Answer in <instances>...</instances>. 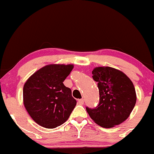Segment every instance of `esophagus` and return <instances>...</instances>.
Listing matches in <instances>:
<instances>
[{"mask_svg": "<svg viewBox=\"0 0 154 154\" xmlns=\"http://www.w3.org/2000/svg\"><path fill=\"white\" fill-rule=\"evenodd\" d=\"M83 103H84V100H83V99H81V100H78V104H80V105H83Z\"/></svg>", "mask_w": 154, "mask_h": 154, "instance_id": "34e87169", "label": "esophagus"}]
</instances>
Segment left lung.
<instances>
[{
	"label": "left lung",
	"mask_w": 154,
	"mask_h": 154,
	"mask_svg": "<svg viewBox=\"0 0 154 154\" xmlns=\"http://www.w3.org/2000/svg\"><path fill=\"white\" fill-rule=\"evenodd\" d=\"M97 82L100 103L86 110L94 123L102 128L119 125L129 117L135 106L137 95L134 85L121 71L109 66H98L92 71Z\"/></svg>",
	"instance_id": "left-lung-1"
}]
</instances>
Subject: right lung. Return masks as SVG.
Listing matches in <instances>:
<instances>
[{
  "label": "right lung",
  "instance_id": "right-lung-1",
  "mask_svg": "<svg viewBox=\"0 0 154 154\" xmlns=\"http://www.w3.org/2000/svg\"><path fill=\"white\" fill-rule=\"evenodd\" d=\"M73 64H48L31 75L23 88V102L33 121L42 127L55 128L65 123L76 105L71 90L63 82Z\"/></svg>",
  "mask_w": 154,
  "mask_h": 154
}]
</instances>
